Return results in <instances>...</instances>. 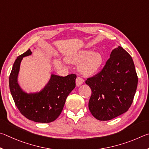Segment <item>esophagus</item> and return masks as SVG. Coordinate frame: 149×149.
<instances>
[{
  "label": "esophagus",
  "mask_w": 149,
  "mask_h": 149,
  "mask_svg": "<svg viewBox=\"0 0 149 149\" xmlns=\"http://www.w3.org/2000/svg\"><path fill=\"white\" fill-rule=\"evenodd\" d=\"M83 82H84V80H83L82 78L80 77H77V79H76V84L77 86H80V85H82L83 84Z\"/></svg>",
  "instance_id": "esophagus-1"
}]
</instances>
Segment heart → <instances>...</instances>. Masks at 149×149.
<instances>
[{"mask_svg": "<svg viewBox=\"0 0 149 149\" xmlns=\"http://www.w3.org/2000/svg\"><path fill=\"white\" fill-rule=\"evenodd\" d=\"M67 60L72 63H80L79 70L84 75H91L97 72L103 63V56L99 52L82 49L68 57Z\"/></svg>", "mask_w": 149, "mask_h": 149, "instance_id": "obj_1", "label": "heart"}]
</instances>
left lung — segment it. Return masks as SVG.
Segmentation results:
<instances>
[{"mask_svg": "<svg viewBox=\"0 0 149 149\" xmlns=\"http://www.w3.org/2000/svg\"><path fill=\"white\" fill-rule=\"evenodd\" d=\"M138 78L132 57L121 46L112 50L101 71L86 80L92 90L88 107L99 120H110L128 110Z\"/></svg>", "mask_w": 149, "mask_h": 149, "instance_id": "8db88e82", "label": "left lung"}]
</instances>
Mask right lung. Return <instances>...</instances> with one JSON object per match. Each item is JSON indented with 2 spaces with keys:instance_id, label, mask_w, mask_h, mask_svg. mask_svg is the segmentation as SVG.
<instances>
[{
  "instance_id": "add662e5",
  "label": "right lung",
  "mask_w": 149,
  "mask_h": 149,
  "mask_svg": "<svg viewBox=\"0 0 149 149\" xmlns=\"http://www.w3.org/2000/svg\"><path fill=\"white\" fill-rule=\"evenodd\" d=\"M31 54L29 49L15 59L9 77L10 90L15 105L23 116L36 122L49 123L61 114L67 96L76 86L77 76L52 74L48 82L40 92H25L18 84L17 77L22 60Z\"/></svg>"
}]
</instances>
